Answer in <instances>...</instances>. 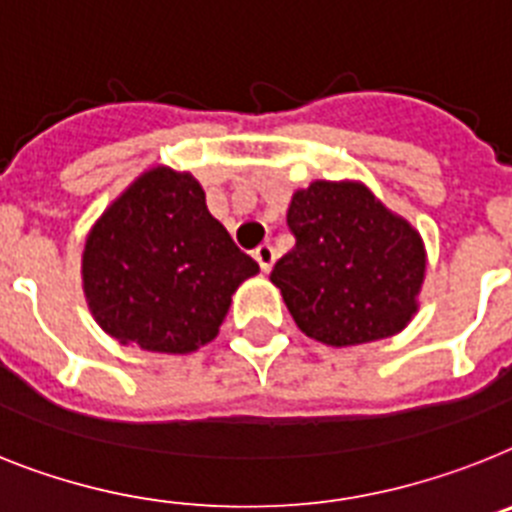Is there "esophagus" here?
I'll return each mask as SVG.
<instances>
[{
    "mask_svg": "<svg viewBox=\"0 0 512 512\" xmlns=\"http://www.w3.org/2000/svg\"><path fill=\"white\" fill-rule=\"evenodd\" d=\"M255 260L260 263V268L268 273V270L273 268V263H276V249L270 247V244H260V247L255 249Z\"/></svg>",
    "mask_w": 512,
    "mask_h": 512,
    "instance_id": "1",
    "label": "esophagus"
}]
</instances>
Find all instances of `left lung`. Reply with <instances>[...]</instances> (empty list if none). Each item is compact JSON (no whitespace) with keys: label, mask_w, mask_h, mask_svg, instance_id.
<instances>
[{"label":"left lung","mask_w":512,"mask_h":512,"mask_svg":"<svg viewBox=\"0 0 512 512\" xmlns=\"http://www.w3.org/2000/svg\"><path fill=\"white\" fill-rule=\"evenodd\" d=\"M294 247L270 273L302 333L328 346L380 341L416 312L427 255L409 221L367 187L312 182L286 213Z\"/></svg>","instance_id":"1"}]
</instances>
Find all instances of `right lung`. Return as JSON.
<instances>
[{
  "mask_svg": "<svg viewBox=\"0 0 512 512\" xmlns=\"http://www.w3.org/2000/svg\"><path fill=\"white\" fill-rule=\"evenodd\" d=\"M257 263L210 216L187 171L153 169L88 234L83 286L111 338L187 354L218 336L231 294Z\"/></svg>",
  "mask_w": 512,
  "mask_h": 512,
  "instance_id": "right-lung-1",
  "label": "right lung"
}]
</instances>
